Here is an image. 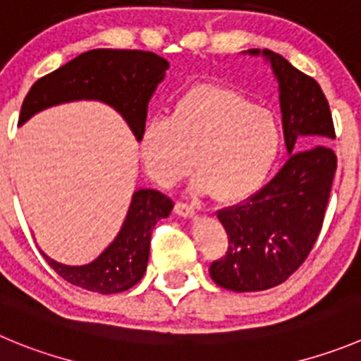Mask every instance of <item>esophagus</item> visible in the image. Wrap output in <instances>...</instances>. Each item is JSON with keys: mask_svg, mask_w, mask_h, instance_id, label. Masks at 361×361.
<instances>
[{"mask_svg": "<svg viewBox=\"0 0 361 361\" xmlns=\"http://www.w3.org/2000/svg\"><path fill=\"white\" fill-rule=\"evenodd\" d=\"M174 212H176L178 215H181V217H194L196 208L192 207L190 203H185V201H176V204H174Z\"/></svg>", "mask_w": 361, "mask_h": 361, "instance_id": "esophagus-1", "label": "esophagus"}]
</instances>
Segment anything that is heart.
Instances as JSON below:
<instances>
[{"label":"heart","mask_w":361,"mask_h":361,"mask_svg":"<svg viewBox=\"0 0 361 361\" xmlns=\"http://www.w3.org/2000/svg\"><path fill=\"white\" fill-rule=\"evenodd\" d=\"M144 169L169 187L192 167L194 187L221 203L252 196L274 169L281 131L274 116L242 94L200 85L174 103L171 117H153L139 139Z\"/></svg>","instance_id":"heart-1"}]
</instances>
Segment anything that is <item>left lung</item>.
<instances>
[{
  "label": "left lung",
  "mask_w": 361,
  "mask_h": 361,
  "mask_svg": "<svg viewBox=\"0 0 361 361\" xmlns=\"http://www.w3.org/2000/svg\"><path fill=\"white\" fill-rule=\"evenodd\" d=\"M262 55L279 83L290 157L257 194L217 210L228 251L208 271L219 287L233 292L278 287L301 267L322 230L336 171V154L328 146L335 126L321 85L278 53L264 49Z\"/></svg>",
  "instance_id": "obj_1"
}]
</instances>
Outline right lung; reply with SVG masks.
I'll return each instance as SVG.
<instances>
[{
    "instance_id": "add662e5",
    "label": "right lung",
    "mask_w": 361,
    "mask_h": 361,
    "mask_svg": "<svg viewBox=\"0 0 361 361\" xmlns=\"http://www.w3.org/2000/svg\"><path fill=\"white\" fill-rule=\"evenodd\" d=\"M167 69L169 62L157 53L90 49L33 83L23 101L19 124L53 104L97 99L112 104L139 140L146 126L147 103ZM173 207V200L161 192L137 190L119 235L96 260L71 267L51 260L44 252L42 257L71 285L97 294L124 292L142 279L149 258L151 231L160 219L171 214Z\"/></svg>"
}]
</instances>
